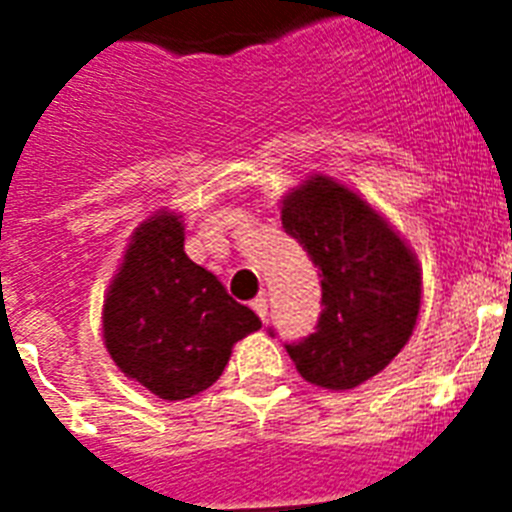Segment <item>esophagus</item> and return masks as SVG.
I'll return each mask as SVG.
<instances>
[{"instance_id":"esophagus-1","label":"esophagus","mask_w":512,"mask_h":512,"mask_svg":"<svg viewBox=\"0 0 512 512\" xmlns=\"http://www.w3.org/2000/svg\"><path fill=\"white\" fill-rule=\"evenodd\" d=\"M252 311L265 321V316H268V300H265V297H255V300H252Z\"/></svg>"}]
</instances>
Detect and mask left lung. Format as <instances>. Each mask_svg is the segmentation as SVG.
<instances>
[{"label": "left lung", "mask_w": 512, "mask_h": 512, "mask_svg": "<svg viewBox=\"0 0 512 512\" xmlns=\"http://www.w3.org/2000/svg\"><path fill=\"white\" fill-rule=\"evenodd\" d=\"M281 223L319 268L324 305L316 332L287 342L289 358L313 385L356 388L412 337L422 297L417 257L358 193L332 177L316 175L289 193Z\"/></svg>", "instance_id": "1"}]
</instances>
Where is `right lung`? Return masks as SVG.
Segmentation results:
<instances>
[{"label":"right lung","mask_w":512,"mask_h":512,"mask_svg":"<svg viewBox=\"0 0 512 512\" xmlns=\"http://www.w3.org/2000/svg\"><path fill=\"white\" fill-rule=\"evenodd\" d=\"M183 231L175 212L140 223L103 305L114 364L164 401L207 390L233 342L260 329L255 311L185 255Z\"/></svg>","instance_id":"1"}]
</instances>
